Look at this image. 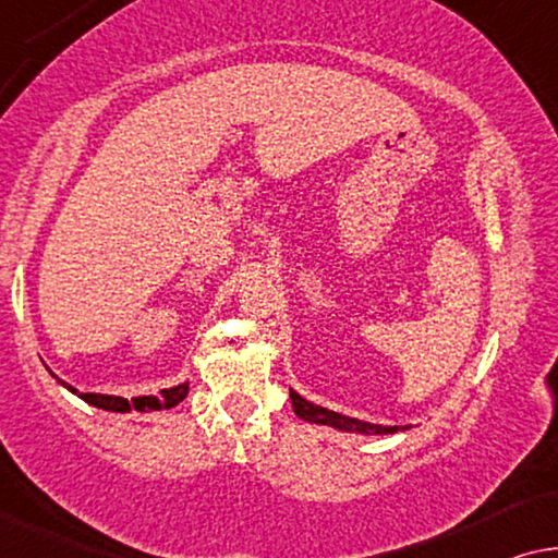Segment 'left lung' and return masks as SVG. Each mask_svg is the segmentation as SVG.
<instances>
[{"label": "left lung", "mask_w": 558, "mask_h": 558, "mask_svg": "<svg viewBox=\"0 0 558 558\" xmlns=\"http://www.w3.org/2000/svg\"><path fill=\"white\" fill-rule=\"evenodd\" d=\"M290 402H293V412L303 422H311V425H326L333 429H341V433H361V435H395L399 429L407 427H384V425H372V422H361L354 417H347V414L331 412L326 407H318L303 399L298 391L290 389Z\"/></svg>", "instance_id": "8db88e82"}]
</instances>
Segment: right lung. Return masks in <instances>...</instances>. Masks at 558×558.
Masks as SVG:
<instances>
[{
	"label": "right lung",
	"mask_w": 558,
	"mask_h": 558,
	"mask_svg": "<svg viewBox=\"0 0 558 558\" xmlns=\"http://www.w3.org/2000/svg\"><path fill=\"white\" fill-rule=\"evenodd\" d=\"M52 374V372H50ZM54 376V374H52ZM58 379V376H54ZM62 387L73 391L83 399V402H88L93 407H98V410H108V412H154V410H169V407H177L182 399L190 395V381L179 384V387H171V389H161L159 395H151V397H133V399H123V397H113V395H93V391H85L81 395L75 387H70L68 381L58 379Z\"/></svg>",
	"instance_id": "right-lung-1"
}]
</instances>
